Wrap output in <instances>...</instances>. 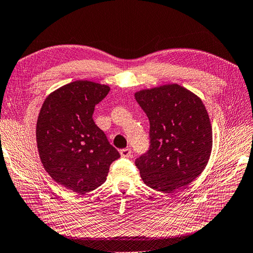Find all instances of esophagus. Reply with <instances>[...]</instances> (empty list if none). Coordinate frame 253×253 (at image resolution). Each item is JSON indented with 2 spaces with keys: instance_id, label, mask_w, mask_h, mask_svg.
Instances as JSON below:
<instances>
[{
  "instance_id": "1",
  "label": "esophagus",
  "mask_w": 253,
  "mask_h": 253,
  "mask_svg": "<svg viewBox=\"0 0 253 253\" xmlns=\"http://www.w3.org/2000/svg\"><path fill=\"white\" fill-rule=\"evenodd\" d=\"M122 157H130L131 156V150L130 149H123L120 151Z\"/></svg>"
}]
</instances>
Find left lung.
<instances>
[{"mask_svg": "<svg viewBox=\"0 0 253 253\" xmlns=\"http://www.w3.org/2000/svg\"><path fill=\"white\" fill-rule=\"evenodd\" d=\"M134 98L150 121V150L136 161L141 178L163 193L189 185L206 168L212 150L202 99L178 84L141 89Z\"/></svg>", "mask_w": 253, "mask_h": 253, "instance_id": "obj_1", "label": "left lung"}]
</instances>
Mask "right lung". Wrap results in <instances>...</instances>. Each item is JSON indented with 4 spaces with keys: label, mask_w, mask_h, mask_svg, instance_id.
I'll use <instances>...</instances> for the list:
<instances>
[{
    "label": "right lung",
    "mask_w": 253,
    "mask_h": 253,
    "mask_svg": "<svg viewBox=\"0 0 253 253\" xmlns=\"http://www.w3.org/2000/svg\"><path fill=\"white\" fill-rule=\"evenodd\" d=\"M108 85L75 81L50 92L37 122L38 151L58 184L78 194L96 190L107 180L110 165L121 155L92 120Z\"/></svg>",
    "instance_id": "add662e5"
}]
</instances>
